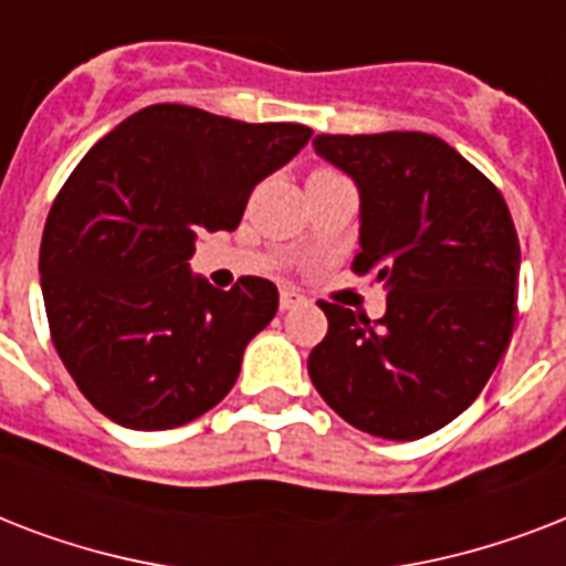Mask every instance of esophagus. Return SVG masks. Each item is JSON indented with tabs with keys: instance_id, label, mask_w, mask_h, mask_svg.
Segmentation results:
<instances>
[{
	"instance_id": "obj_1",
	"label": "esophagus",
	"mask_w": 566,
	"mask_h": 566,
	"mask_svg": "<svg viewBox=\"0 0 566 566\" xmlns=\"http://www.w3.org/2000/svg\"><path fill=\"white\" fill-rule=\"evenodd\" d=\"M302 302H305V296H302V293H296L293 287H284L279 305H282V311H291V308H296V305H302Z\"/></svg>"
}]
</instances>
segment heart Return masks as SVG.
<instances>
[{
	"label": "heart",
	"mask_w": 566,
	"mask_h": 566,
	"mask_svg": "<svg viewBox=\"0 0 566 566\" xmlns=\"http://www.w3.org/2000/svg\"><path fill=\"white\" fill-rule=\"evenodd\" d=\"M326 176H335V172H332V170H317V172H314V176H311V179H326Z\"/></svg>",
	"instance_id": "heart-1"
}]
</instances>
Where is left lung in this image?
Returning a JSON list of instances; mask_svg holds the SVG:
<instances>
[{"instance_id": "left-lung-1", "label": "left lung", "mask_w": 566, "mask_h": 566, "mask_svg": "<svg viewBox=\"0 0 566 566\" xmlns=\"http://www.w3.org/2000/svg\"><path fill=\"white\" fill-rule=\"evenodd\" d=\"M314 153L361 199L353 270L385 284L381 319L319 302L308 355L319 396L385 440L443 429L482 394L517 319L520 240L502 193L422 132L317 135Z\"/></svg>"}]
</instances>
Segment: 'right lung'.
I'll use <instances>...</instances> for the list:
<instances>
[{
	"label": "right lung",
	"mask_w": 566,
	"mask_h": 566,
	"mask_svg": "<svg viewBox=\"0 0 566 566\" xmlns=\"http://www.w3.org/2000/svg\"><path fill=\"white\" fill-rule=\"evenodd\" d=\"M311 135L149 105L78 161L46 217L40 287L52 344L96 411L161 431L229 394L279 291L258 275L217 291L188 261L199 234L238 229L258 181Z\"/></svg>",
	"instance_id": "add662e5"
}]
</instances>
